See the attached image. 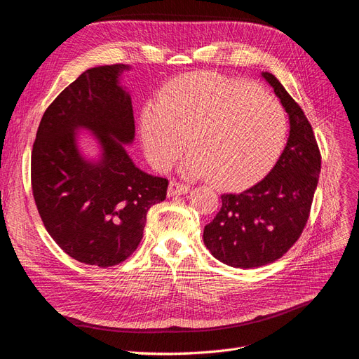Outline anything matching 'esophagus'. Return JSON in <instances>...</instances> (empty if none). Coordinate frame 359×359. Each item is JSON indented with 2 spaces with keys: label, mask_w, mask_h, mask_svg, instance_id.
I'll return each instance as SVG.
<instances>
[{
  "label": "esophagus",
  "mask_w": 359,
  "mask_h": 359,
  "mask_svg": "<svg viewBox=\"0 0 359 359\" xmlns=\"http://www.w3.org/2000/svg\"><path fill=\"white\" fill-rule=\"evenodd\" d=\"M190 187L187 184H182L180 181H170L169 184V190H168V194L172 197V196H181V194H185L189 193Z\"/></svg>",
  "instance_id": "obj_1"
}]
</instances>
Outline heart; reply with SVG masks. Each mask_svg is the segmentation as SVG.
Listing matches in <instances>:
<instances>
[{
    "mask_svg": "<svg viewBox=\"0 0 359 359\" xmlns=\"http://www.w3.org/2000/svg\"><path fill=\"white\" fill-rule=\"evenodd\" d=\"M287 116L278 100L217 72L169 79L140 113L150 163L168 170L187 147L182 172L210 175L221 187H243L266 174L280 156Z\"/></svg>",
    "mask_w": 359,
    "mask_h": 359,
    "instance_id": "b5f03b06",
    "label": "heart"
}]
</instances>
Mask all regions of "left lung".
<instances>
[{
    "instance_id": "obj_1",
    "label": "left lung",
    "mask_w": 359,
    "mask_h": 359,
    "mask_svg": "<svg viewBox=\"0 0 359 359\" xmlns=\"http://www.w3.org/2000/svg\"><path fill=\"white\" fill-rule=\"evenodd\" d=\"M290 119V135L269 174L240 194H222L219 212L203 231L218 261L257 268L287 253L308 222L321 172V153L304 110L278 79L264 72Z\"/></svg>"
}]
</instances>
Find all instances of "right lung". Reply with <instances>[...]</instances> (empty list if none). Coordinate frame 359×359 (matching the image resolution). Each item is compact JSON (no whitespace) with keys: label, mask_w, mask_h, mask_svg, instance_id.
<instances>
[{"label":"right lung","mask_w":359,"mask_h":359,"mask_svg":"<svg viewBox=\"0 0 359 359\" xmlns=\"http://www.w3.org/2000/svg\"><path fill=\"white\" fill-rule=\"evenodd\" d=\"M125 65L88 69L47 107L31 154V185L39 217L59 248L100 268L118 265L138 248L149 209L166 198L168 180L134 166L131 98L118 78ZM94 130L104 161L85 163L74 146L76 127ZM116 137L113 140L111 137Z\"/></svg>","instance_id":"add662e5"}]
</instances>
